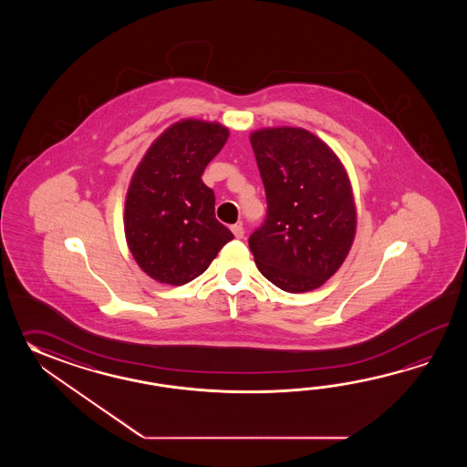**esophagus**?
<instances>
[{
    "instance_id": "esophagus-1",
    "label": "esophagus",
    "mask_w": 467,
    "mask_h": 467,
    "mask_svg": "<svg viewBox=\"0 0 467 467\" xmlns=\"http://www.w3.org/2000/svg\"><path fill=\"white\" fill-rule=\"evenodd\" d=\"M230 230H232V234L235 235V238H244V234H245V230H244V227H242L240 223H235V225H232V227H230Z\"/></svg>"
}]
</instances>
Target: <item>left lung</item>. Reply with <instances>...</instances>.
<instances>
[{
	"mask_svg": "<svg viewBox=\"0 0 467 467\" xmlns=\"http://www.w3.org/2000/svg\"><path fill=\"white\" fill-rule=\"evenodd\" d=\"M250 143L267 197V217L248 238L257 268L290 294L320 287L342 265L356 235L346 169L307 130H258Z\"/></svg>",
	"mask_w": 467,
	"mask_h": 467,
	"instance_id": "obj_1",
	"label": "left lung"
}]
</instances>
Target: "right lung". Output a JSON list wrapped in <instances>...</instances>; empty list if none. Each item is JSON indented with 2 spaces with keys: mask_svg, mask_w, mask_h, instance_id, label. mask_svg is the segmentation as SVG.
Returning a JSON list of instances; mask_svg holds the SVG:
<instances>
[{
  "mask_svg": "<svg viewBox=\"0 0 467 467\" xmlns=\"http://www.w3.org/2000/svg\"><path fill=\"white\" fill-rule=\"evenodd\" d=\"M229 139L220 123L182 119L153 141L133 173L125 235L140 268L161 284L202 275L234 234L215 219V195L202 175Z\"/></svg>",
  "mask_w": 467,
  "mask_h": 467,
  "instance_id": "right-lung-1",
  "label": "right lung"
}]
</instances>
